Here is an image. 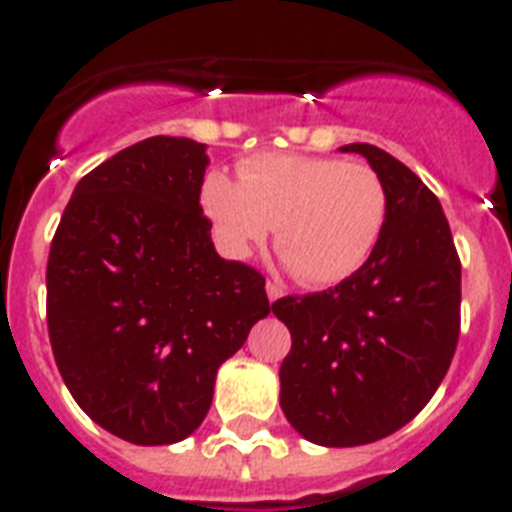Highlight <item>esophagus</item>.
I'll list each match as a JSON object with an SVG mask.
<instances>
[{"instance_id":"obj_1","label":"esophagus","mask_w":512,"mask_h":512,"mask_svg":"<svg viewBox=\"0 0 512 512\" xmlns=\"http://www.w3.org/2000/svg\"><path fill=\"white\" fill-rule=\"evenodd\" d=\"M265 293H268L270 304H273V301H278V299H281V296H283V288L278 286V283L268 281V283H265Z\"/></svg>"}]
</instances>
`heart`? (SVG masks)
I'll use <instances>...</instances> for the list:
<instances>
[{"mask_svg":"<svg viewBox=\"0 0 512 512\" xmlns=\"http://www.w3.org/2000/svg\"><path fill=\"white\" fill-rule=\"evenodd\" d=\"M242 180L211 172L203 208L231 255L247 257L268 242L306 286L348 281L368 262L384 234L389 195L368 164L304 154H255Z\"/></svg>","mask_w":512,"mask_h":512,"instance_id":"obj_1","label":"heart"}]
</instances>
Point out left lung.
<instances>
[{"instance_id": "obj_1", "label": "left lung", "mask_w": 512, "mask_h": 512, "mask_svg": "<svg viewBox=\"0 0 512 512\" xmlns=\"http://www.w3.org/2000/svg\"><path fill=\"white\" fill-rule=\"evenodd\" d=\"M340 151L366 157L384 182L379 247L330 291L273 304L291 332L281 410L301 438L327 448L381 441L430 402L459 342L461 306V262L441 201L379 146Z\"/></svg>"}]
</instances>
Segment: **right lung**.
I'll return each mask as SVG.
<instances>
[{"label": "right lung", "instance_id": "obj_1", "mask_svg": "<svg viewBox=\"0 0 512 512\" xmlns=\"http://www.w3.org/2000/svg\"><path fill=\"white\" fill-rule=\"evenodd\" d=\"M208 146L151 136L84 175L46 270L48 335L66 389L136 446L185 441L219 366L270 314L265 278L211 242Z\"/></svg>", "mask_w": 512, "mask_h": 512}]
</instances>
